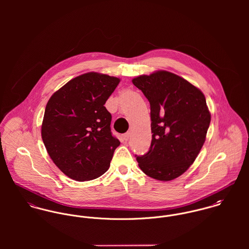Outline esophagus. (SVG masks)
<instances>
[{"label": "esophagus", "mask_w": 249, "mask_h": 249, "mask_svg": "<svg viewBox=\"0 0 249 249\" xmlns=\"http://www.w3.org/2000/svg\"><path fill=\"white\" fill-rule=\"evenodd\" d=\"M123 137H124V141H127V140L129 139V137H130V132L124 133V134L123 135Z\"/></svg>", "instance_id": "1"}]
</instances>
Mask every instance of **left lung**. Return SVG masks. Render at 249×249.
Returning <instances> with one entry per match:
<instances>
[{
	"label": "left lung",
	"instance_id": "obj_1",
	"mask_svg": "<svg viewBox=\"0 0 249 249\" xmlns=\"http://www.w3.org/2000/svg\"><path fill=\"white\" fill-rule=\"evenodd\" d=\"M150 105L152 140L136 160L149 178L170 181L194 163L203 143L211 114L203 93L183 77L158 71L132 79Z\"/></svg>",
	"mask_w": 249,
	"mask_h": 249
}]
</instances>
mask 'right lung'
Masks as SVG:
<instances>
[{"instance_id": "add662e5", "label": "right lung", "mask_w": 249, "mask_h": 249, "mask_svg": "<svg viewBox=\"0 0 249 249\" xmlns=\"http://www.w3.org/2000/svg\"><path fill=\"white\" fill-rule=\"evenodd\" d=\"M119 82L104 73H83L56 91L46 106L42 140L53 163L73 180L100 178L110 167L120 141L112 135V117L104 106Z\"/></svg>"}]
</instances>
